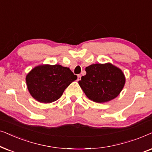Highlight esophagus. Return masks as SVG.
<instances>
[{
    "mask_svg": "<svg viewBox=\"0 0 152 152\" xmlns=\"http://www.w3.org/2000/svg\"><path fill=\"white\" fill-rule=\"evenodd\" d=\"M80 78H81V75L78 74V80H80Z\"/></svg>",
    "mask_w": 152,
    "mask_h": 152,
    "instance_id": "1",
    "label": "esophagus"
}]
</instances>
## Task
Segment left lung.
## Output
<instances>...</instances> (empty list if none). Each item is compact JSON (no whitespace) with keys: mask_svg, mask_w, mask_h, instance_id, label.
<instances>
[{"mask_svg":"<svg viewBox=\"0 0 152 152\" xmlns=\"http://www.w3.org/2000/svg\"><path fill=\"white\" fill-rule=\"evenodd\" d=\"M86 75L78 84L90 100L105 103L114 99L124 88L126 78L122 69L113 64H94L86 68Z\"/></svg>","mask_w":152,"mask_h":152,"instance_id":"obj_1","label":"left lung"}]
</instances>
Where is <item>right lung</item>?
Wrapping results in <instances>:
<instances>
[{
  "instance_id": "right-lung-1",
  "label": "right lung",
  "mask_w": 152,
  "mask_h": 152,
  "mask_svg": "<svg viewBox=\"0 0 152 152\" xmlns=\"http://www.w3.org/2000/svg\"><path fill=\"white\" fill-rule=\"evenodd\" d=\"M77 79L69 68L60 64H41L26 75L28 90L37 102L50 104L60 99L64 90Z\"/></svg>"
}]
</instances>
